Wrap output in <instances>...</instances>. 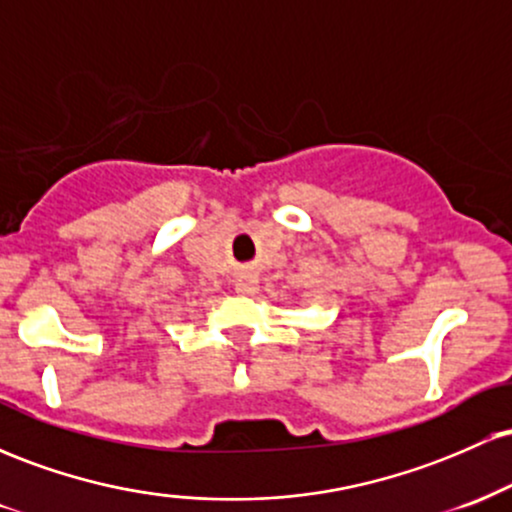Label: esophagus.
<instances>
[{"label":"esophagus","mask_w":512,"mask_h":512,"mask_svg":"<svg viewBox=\"0 0 512 512\" xmlns=\"http://www.w3.org/2000/svg\"><path fill=\"white\" fill-rule=\"evenodd\" d=\"M236 291L243 293V296H252V293L257 291V279H255V276H240L238 284H236Z\"/></svg>","instance_id":"esophagus-1"}]
</instances>
